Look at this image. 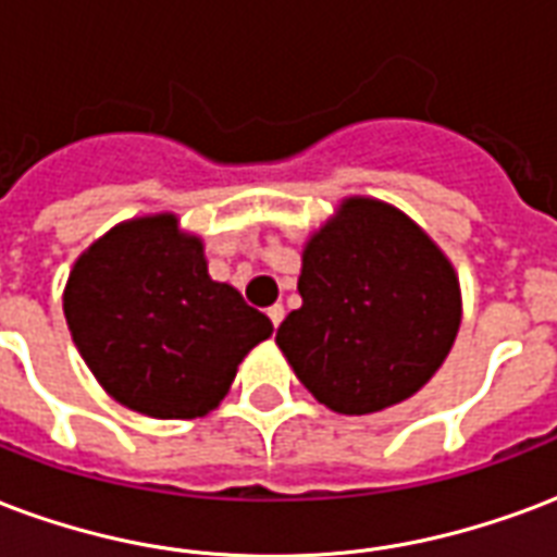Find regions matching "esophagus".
Segmentation results:
<instances>
[{"label":"esophagus","mask_w":557,"mask_h":557,"mask_svg":"<svg viewBox=\"0 0 557 557\" xmlns=\"http://www.w3.org/2000/svg\"><path fill=\"white\" fill-rule=\"evenodd\" d=\"M283 315H286V310H283L280 304H274V307H268V319H271V324H274V327H280V321H283Z\"/></svg>","instance_id":"esophagus-1"}]
</instances>
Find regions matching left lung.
Returning a JSON list of instances; mask_svg holds the SVG:
<instances>
[{"label": "left lung", "instance_id": "obj_1", "mask_svg": "<svg viewBox=\"0 0 557 557\" xmlns=\"http://www.w3.org/2000/svg\"><path fill=\"white\" fill-rule=\"evenodd\" d=\"M304 304L280 351L321 405L366 416L425 386L455 345L460 283L446 253L395 206L348 197L304 247Z\"/></svg>", "mask_w": 557, "mask_h": 557}]
</instances>
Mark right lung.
<instances>
[{
	"instance_id": "add662e5",
	"label": "right lung",
	"mask_w": 557,
	"mask_h": 557,
	"mask_svg": "<svg viewBox=\"0 0 557 557\" xmlns=\"http://www.w3.org/2000/svg\"><path fill=\"white\" fill-rule=\"evenodd\" d=\"M70 336L106 393L152 419L221 405L271 321L206 271L203 242L176 215L109 230L76 259L64 289Z\"/></svg>"
}]
</instances>
